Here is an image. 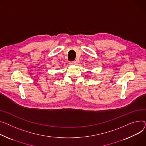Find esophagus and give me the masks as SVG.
Segmentation results:
<instances>
[{"label": "esophagus", "instance_id": "esophagus-1", "mask_svg": "<svg viewBox=\"0 0 146 146\" xmlns=\"http://www.w3.org/2000/svg\"><path fill=\"white\" fill-rule=\"evenodd\" d=\"M69 63H70V64H71V65H76L77 63H76V61H73V62H70Z\"/></svg>", "mask_w": 146, "mask_h": 146}]
</instances>
